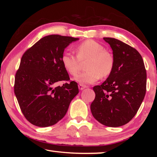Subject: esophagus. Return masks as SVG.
<instances>
[{
  "label": "esophagus",
  "instance_id": "1",
  "mask_svg": "<svg viewBox=\"0 0 157 157\" xmlns=\"http://www.w3.org/2000/svg\"><path fill=\"white\" fill-rule=\"evenodd\" d=\"M78 88H79V90H81V91H82V90L84 89L85 88H86V86H85V85H83V84H79L78 85Z\"/></svg>",
  "mask_w": 157,
  "mask_h": 157
}]
</instances>
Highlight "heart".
I'll return each mask as SVG.
<instances>
[{
	"instance_id": "b5f03b06",
	"label": "heart",
	"mask_w": 157,
	"mask_h": 157,
	"mask_svg": "<svg viewBox=\"0 0 157 157\" xmlns=\"http://www.w3.org/2000/svg\"><path fill=\"white\" fill-rule=\"evenodd\" d=\"M77 56L70 52H64L61 62L65 70L75 76L81 70L82 64L86 63L87 71L76 77L75 80L82 84H94L100 78H106L113 71L114 59L109 52L102 45L93 40L82 42L75 48Z\"/></svg>"
}]
</instances>
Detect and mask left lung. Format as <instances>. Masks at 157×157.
<instances>
[{
  "mask_svg": "<svg viewBox=\"0 0 157 157\" xmlns=\"http://www.w3.org/2000/svg\"><path fill=\"white\" fill-rule=\"evenodd\" d=\"M113 50L114 66L107 79L94 87L93 116L105 126L120 127L132 120L144 99L147 74L137 50L123 41L105 37Z\"/></svg>",
  "mask_w": 157,
  "mask_h": 157,
  "instance_id": "8db88e82",
  "label": "left lung"
}]
</instances>
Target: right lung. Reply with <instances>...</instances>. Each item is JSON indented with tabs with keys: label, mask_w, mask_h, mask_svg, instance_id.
<instances>
[{
	"label": "right lung",
	"mask_w": 157,
	"mask_h": 157,
	"mask_svg": "<svg viewBox=\"0 0 157 157\" xmlns=\"http://www.w3.org/2000/svg\"><path fill=\"white\" fill-rule=\"evenodd\" d=\"M78 38L52 34L44 36L26 50L15 75L14 94L25 118L34 125L56 124L67 112L79 93L61 62L64 49Z\"/></svg>",
	"instance_id": "obj_1"
}]
</instances>
